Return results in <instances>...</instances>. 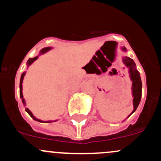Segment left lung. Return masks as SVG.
Segmentation results:
<instances>
[{"label": "left lung", "instance_id": "8db88e82", "mask_svg": "<svg viewBox=\"0 0 161 161\" xmlns=\"http://www.w3.org/2000/svg\"><path fill=\"white\" fill-rule=\"evenodd\" d=\"M123 50L125 51L126 49L124 47ZM123 63L129 69V74L130 77V80L132 81V95H133V105L134 110L130 114H133L137 109L139 103L141 102V89H142V83H141V79L140 76V73L136 69V65L134 60L128 56H125L123 58ZM129 115V116H130ZM128 116V117H129Z\"/></svg>", "mask_w": 161, "mask_h": 161}]
</instances>
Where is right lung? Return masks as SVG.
I'll return each mask as SVG.
<instances>
[{
	"label": "right lung",
	"instance_id": "right-lung-1",
	"mask_svg": "<svg viewBox=\"0 0 161 161\" xmlns=\"http://www.w3.org/2000/svg\"><path fill=\"white\" fill-rule=\"evenodd\" d=\"M50 49H51V47H46V48L42 49L41 50H40V54H43V53H45L48 52V51L50 50ZM38 59V56H36V57H34V58H31V59H28V61H27V66H31L32 63H33V62H34L35 60H36V59ZM25 74H26V72H23L22 75H21L20 82V98H22V102H23V103L24 104V105H25V101H24V96H23V92H22L23 86H22V83H23V80H24V75H25ZM25 110H26V112H27L28 114H30V116H31V118H33V119L35 120V121H40V122H42V123H51V122H53V121H41V120H40V119H37V118H36L34 117V116H33V114H32V112H31V111L29 110V109L27 108H26Z\"/></svg>",
	"mask_w": 161,
	"mask_h": 161
}]
</instances>
